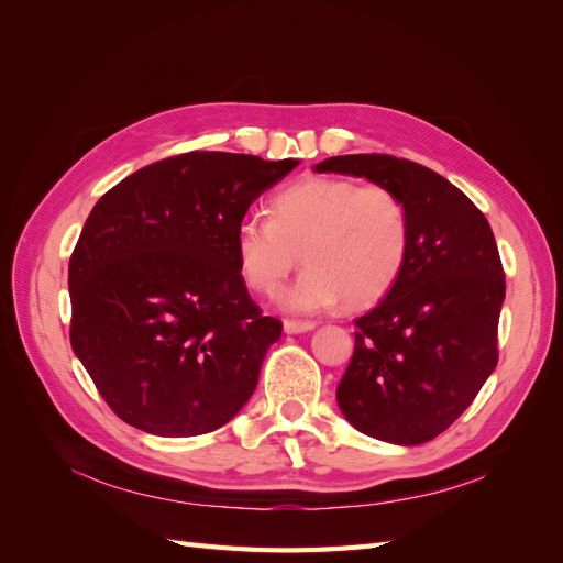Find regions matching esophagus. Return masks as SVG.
<instances>
[{"label": "esophagus", "mask_w": 563, "mask_h": 563, "mask_svg": "<svg viewBox=\"0 0 563 563\" xmlns=\"http://www.w3.org/2000/svg\"><path fill=\"white\" fill-rule=\"evenodd\" d=\"M317 327L314 321H296V319H286L284 321V331L286 333H308Z\"/></svg>", "instance_id": "34e87169"}]
</instances>
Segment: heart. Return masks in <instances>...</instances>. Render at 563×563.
<instances>
[{
  "label": "heart",
  "mask_w": 563,
  "mask_h": 563,
  "mask_svg": "<svg viewBox=\"0 0 563 563\" xmlns=\"http://www.w3.org/2000/svg\"><path fill=\"white\" fill-rule=\"evenodd\" d=\"M267 213L236 228V261L255 294L275 298L302 255L308 267L284 298L288 310L314 312L340 298L345 308L362 310L401 277L411 218L385 185L312 176L279 190Z\"/></svg>",
  "instance_id": "heart-1"
}]
</instances>
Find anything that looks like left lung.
<instances>
[{"mask_svg":"<svg viewBox=\"0 0 563 563\" xmlns=\"http://www.w3.org/2000/svg\"><path fill=\"white\" fill-rule=\"evenodd\" d=\"M319 174L395 190L411 218L401 277L354 319V354L335 389L356 430L418 446L449 430L498 364L505 272L486 216L444 176L391 155H343Z\"/></svg>","mask_w":563,"mask_h":563,"instance_id":"1","label":"left lung"}]
</instances>
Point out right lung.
<instances>
[{
    "label": "right lung",
    "mask_w": 563,
    "mask_h": 563,
    "mask_svg": "<svg viewBox=\"0 0 563 563\" xmlns=\"http://www.w3.org/2000/svg\"><path fill=\"white\" fill-rule=\"evenodd\" d=\"M296 166L195 150L98 199L67 269L70 343L124 422L197 437L249 401L282 321L251 300L234 234Z\"/></svg>",
    "instance_id": "right-lung-1"
}]
</instances>
